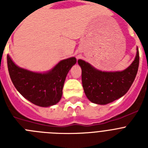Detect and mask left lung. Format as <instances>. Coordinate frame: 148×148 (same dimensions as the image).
I'll use <instances>...</instances> for the list:
<instances>
[{
    "label": "left lung",
    "instance_id": "left-lung-1",
    "mask_svg": "<svg viewBox=\"0 0 148 148\" xmlns=\"http://www.w3.org/2000/svg\"><path fill=\"white\" fill-rule=\"evenodd\" d=\"M82 67V80L87 99L98 104H107L126 94L133 83L138 72L139 53L137 49L135 60L121 72H102L90 64L78 60Z\"/></svg>",
    "mask_w": 148,
    "mask_h": 148
}]
</instances>
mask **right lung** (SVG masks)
Here are the masks:
<instances>
[{
	"label": "right lung",
	"mask_w": 148,
	"mask_h": 148,
	"mask_svg": "<svg viewBox=\"0 0 148 148\" xmlns=\"http://www.w3.org/2000/svg\"><path fill=\"white\" fill-rule=\"evenodd\" d=\"M75 63L73 57L60 61L48 73H37L18 67L7 55L8 70L15 88L25 99L40 107H49L59 101L66 75Z\"/></svg>",
	"instance_id": "obj_1"
}]
</instances>
